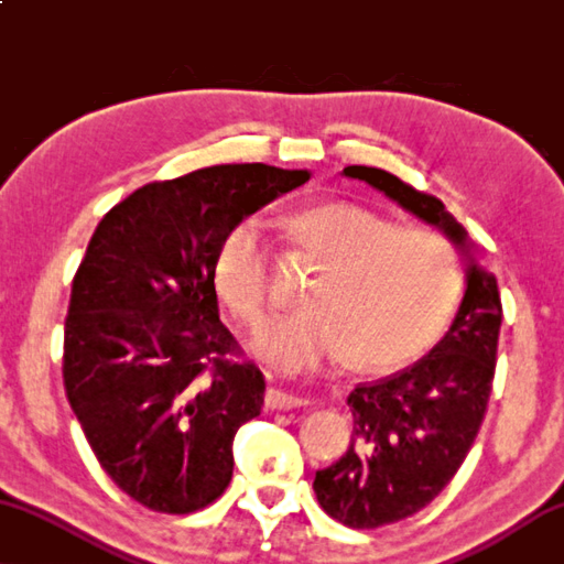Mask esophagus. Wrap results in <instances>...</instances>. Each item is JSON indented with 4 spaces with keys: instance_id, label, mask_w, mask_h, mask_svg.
<instances>
[{
    "instance_id": "1",
    "label": "esophagus",
    "mask_w": 564,
    "mask_h": 564,
    "mask_svg": "<svg viewBox=\"0 0 564 564\" xmlns=\"http://www.w3.org/2000/svg\"><path fill=\"white\" fill-rule=\"evenodd\" d=\"M264 401L274 411H290V409H300V405L310 403L307 398H300V395L288 393V391H276V388H270V391H267Z\"/></svg>"
}]
</instances>
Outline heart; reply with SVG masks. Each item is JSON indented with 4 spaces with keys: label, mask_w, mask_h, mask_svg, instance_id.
Instances as JSON below:
<instances>
[{
    "label": "heart",
    "mask_w": 564,
    "mask_h": 564,
    "mask_svg": "<svg viewBox=\"0 0 564 564\" xmlns=\"http://www.w3.org/2000/svg\"><path fill=\"white\" fill-rule=\"evenodd\" d=\"M290 239L325 270L310 282L307 307L257 337L272 366L302 372L350 352L372 370L401 368L444 335L462 300V267L448 239L398 227L355 204H323L288 219ZM221 300L247 325L274 305L264 227L245 216L224 234L214 257Z\"/></svg>",
    "instance_id": "obj_1"
}]
</instances>
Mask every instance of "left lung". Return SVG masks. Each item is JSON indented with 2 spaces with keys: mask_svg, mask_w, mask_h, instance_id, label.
<instances>
[{
  "mask_svg": "<svg viewBox=\"0 0 564 564\" xmlns=\"http://www.w3.org/2000/svg\"><path fill=\"white\" fill-rule=\"evenodd\" d=\"M415 219L436 227L464 262L466 290L448 333L426 358L348 395L350 448L315 474L312 489L327 514L352 530L398 522L433 501L474 444L491 393L501 300L497 276L476 262V245L436 196L415 192L383 169L348 166Z\"/></svg>",
  "mask_w": 564,
  "mask_h": 564,
  "instance_id": "1",
  "label": "left lung"
}]
</instances>
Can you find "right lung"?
<instances>
[{"label": "right lung", "mask_w": 564, "mask_h": 564, "mask_svg": "<svg viewBox=\"0 0 564 564\" xmlns=\"http://www.w3.org/2000/svg\"><path fill=\"white\" fill-rule=\"evenodd\" d=\"M305 181L307 169L227 163L149 184L102 216L77 267L67 401L102 469L153 512H196L229 487L264 376L231 358L214 257L234 224Z\"/></svg>", "instance_id": "obj_1"}]
</instances>
